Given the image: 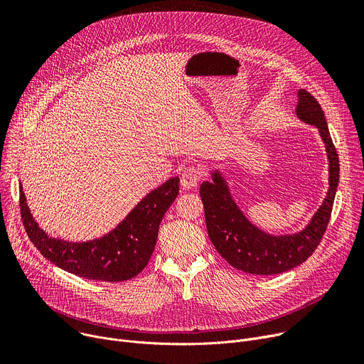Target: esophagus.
Returning a JSON list of instances; mask_svg holds the SVG:
<instances>
[{"label": "esophagus", "instance_id": "34e87169", "mask_svg": "<svg viewBox=\"0 0 364 364\" xmlns=\"http://www.w3.org/2000/svg\"><path fill=\"white\" fill-rule=\"evenodd\" d=\"M200 178H202L200 168L196 166V165H188L187 168H184V171L181 173V186L184 188H193V187L198 186Z\"/></svg>", "mask_w": 364, "mask_h": 364}]
</instances>
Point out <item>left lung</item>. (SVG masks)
Here are the masks:
<instances>
[{
	"mask_svg": "<svg viewBox=\"0 0 364 364\" xmlns=\"http://www.w3.org/2000/svg\"><path fill=\"white\" fill-rule=\"evenodd\" d=\"M297 115L304 123L318 127L329 159V190L326 198L303 231L275 237L256 228L238 209L218 171L212 174L213 181L200 184L199 193L205 208L209 238L218 253L235 269L255 275H274L293 269L318 249L326 231L340 181V159L322 107L306 89L299 90Z\"/></svg>",
	"mask_w": 364,
	"mask_h": 364,
	"instance_id": "1",
	"label": "left lung"
}]
</instances>
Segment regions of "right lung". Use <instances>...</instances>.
Wrapping results in <instances>:
<instances>
[{
	"instance_id": "1",
	"label": "right lung",
	"mask_w": 364,
	"mask_h": 364,
	"mask_svg": "<svg viewBox=\"0 0 364 364\" xmlns=\"http://www.w3.org/2000/svg\"><path fill=\"white\" fill-rule=\"evenodd\" d=\"M180 178L174 177L151 191L114 231L87 243H67L48 237L38 224L20 187L21 221L35 247L58 268L82 278L118 282L140 274L148 264L158 230L168 208L178 196Z\"/></svg>"
}]
</instances>
